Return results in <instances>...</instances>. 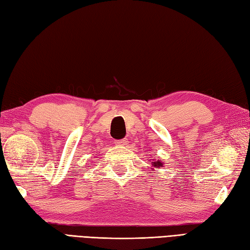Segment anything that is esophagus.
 <instances>
[{"label":"esophagus","instance_id":"34e87169","mask_svg":"<svg viewBox=\"0 0 250 250\" xmlns=\"http://www.w3.org/2000/svg\"><path fill=\"white\" fill-rule=\"evenodd\" d=\"M117 144L122 145V146H125L128 144V139H124V140H120V141H117Z\"/></svg>","mask_w":250,"mask_h":250}]
</instances>
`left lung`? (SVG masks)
<instances>
[{"mask_svg": "<svg viewBox=\"0 0 250 250\" xmlns=\"http://www.w3.org/2000/svg\"><path fill=\"white\" fill-rule=\"evenodd\" d=\"M151 161V170L154 171V169L155 168H161V167H164V163H163V160H155V159H151L150 160Z\"/></svg>", "mask_w": 250, "mask_h": 250, "instance_id": "1", "label": "left lung"}]
</instances>
